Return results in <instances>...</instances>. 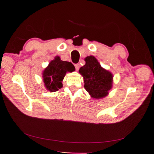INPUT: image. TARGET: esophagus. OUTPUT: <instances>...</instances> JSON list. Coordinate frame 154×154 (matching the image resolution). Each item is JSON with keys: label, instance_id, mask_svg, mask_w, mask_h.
Returning <instances> with one entry per match:
<instances>
[{"label": "esophagus", "instance_id": "34e87169", "mask_svg": "<svg viewBox=\"0 0 154 154\" xmlns=\"http://www.w3.org/2000/svg\"><path fill=\"white\" fill-rule=\"evenodd\" d=\"M75 69H76V71H78V70L79 69V64H75Z\"/></svg>", "mask_w": 154, "mask_h": 154}]
</instances>
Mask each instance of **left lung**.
<instances>
[{"label":"left lung","instance_id":"left-lung-1","mask_svg":"<svg viewBox=\"0 0 154 154\" xmlns=\"http://www.w3.org/2000/svg\"><path fill=\"white\" fill-rule=\"evenodd\" d=\"M84 60L85 64L79 72L83 77L85 90L92 98L98 100L106 97L113 87V74L101 66L94 56H87Z\"/></svg>","mask_w":154,"mask_h":154}]
</instances>
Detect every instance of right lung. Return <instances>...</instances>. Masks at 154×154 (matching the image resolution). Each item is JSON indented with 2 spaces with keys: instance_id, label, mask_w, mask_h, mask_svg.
I'll return each instance as SVG.
<instances>
[{
  "instance_id": "1",
  "label": "right lung",
  "mask_w": 154,
  "mask_h": 154,
  "mask_svg": "<svg viewBox=\"0 0 154 154\" xmlns=\"http://www.w3.org/2000/svg\"><path fill=\"white\" fill-rule=\"evenodd\" d=\"M75 68L71 62L61 60L60 56H56L49 62L42 72L44 85L48 91L54 92L62 88V83L67 72L75 71Z\"/></svg>"
}]
</instances>
